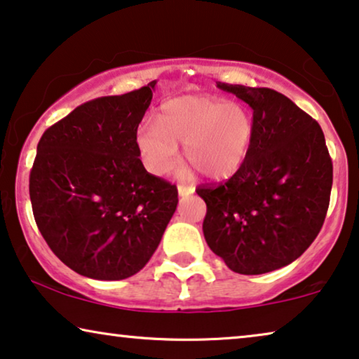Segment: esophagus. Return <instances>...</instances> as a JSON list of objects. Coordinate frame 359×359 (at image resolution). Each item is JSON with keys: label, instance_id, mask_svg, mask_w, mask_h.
Wrapping results in <instances>:
<instances>
[{"label": "esophagus", "instance_id": "1", "mask_svg": "<svg viewBox=\"0 0 359 359\" xmlns=\"http://www.w3.org/2000/svg\"><path fill=\"white\" fill-rule=\"evenodd\" d=\"M179 196H189L195 191V187H187V185H179L177 187Z\"/></svg>", "mask_w": 359, "mask_h": 359}]
</instances>
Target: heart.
Segmentation results:
<instances>
[{
  "label": "heart",
  "instance_id": "heart-1",
  "mask_svg": "<svg viewBox=\"0 0 359 359\" xmlns=\"http://www.w3.org/2000/svg\"><path fill=\"white\" fill-rule=\"evenodd\" d=\"M254 117L241 102L203 95H184L164 104L158 123L140 128L138 143L146 169L164 175L177 164L179 143L184 156L201 175L221 179L234 174L249 153Z\"/></svg>",
  "mask_w": 359,
  "mask_h": 359
}]
</instances>
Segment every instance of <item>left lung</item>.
I'll list each match as a JSON object with an SVG mask.
<instances>
[{
  "label": "left lung",
  "instance_id": "left-lung-1",
  "mask_svg": "<svg viewBox=\"0 0 359 359\" xmlns=\"http://www.w3.org/2000/svg\"><path fill=\"white\" fill-rule=\"evenodd\" d=\"M254 110L247 158L224 184L198 187L206 244L241 275H262L304 254L324 224L333 168L320 125L269 88L216 83Z\"/></svg>",
  "mask_w": 359,
  "mask_h": 359
}]
</instances>
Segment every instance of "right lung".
Here are the masks:
<instances>
[{
    "label": "right lung",
    "mask_w": 359,
    "mask_h": 359,
    "mask_svg": "<svg viewBox=\"0 0 359 359\" xmlns=\"http://www.w3.org/2000/svg\"><path fill=\"white\" fill-rule=\"evenodd\" d=\"M154 86L89 100L39 141L29 179L35 223L53 254L88 278L138 273L177 208L175 185L144 169L136 143Z\"/></svg>",
    "instance_id": "obj_1"
}]
</instances>
